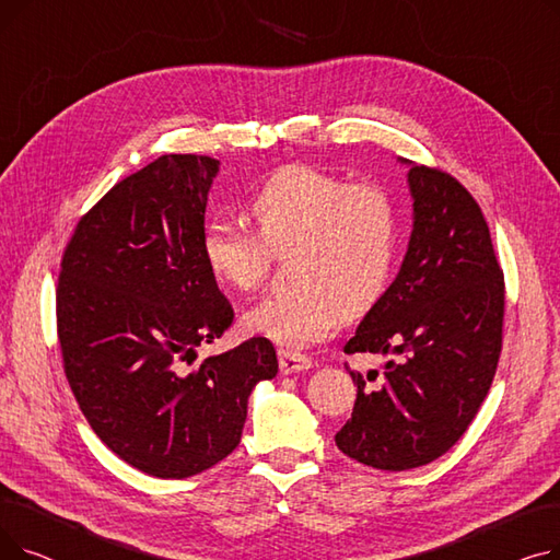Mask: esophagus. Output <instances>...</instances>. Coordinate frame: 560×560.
<instances>
[{"mask_svg":"<svg viewBox=\"0 0 560 560\" xmlns=\"http://www.w3.org/2000/svg\"><path fill=\"white\" fill-rule=\"evenodd\" d=\"M279 368L283 374H295L311 370V361L302 354H292V351H279Z\"/></svg>","mask_w":560,"mask_h":560,"instance_id":"obj_1","label":"esophagus"}]
</instances>
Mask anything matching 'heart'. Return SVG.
Segmentation results:
<instances>
[{"instance_id": "obj_1", "label": "heart", "mask_w": 560, "mask_h": 560, "mask_svg": "<svg viewBox=\"0 0 560 560\" xmlns=\"http://www.w3.org/2000/svg\"><path fill=\"white\" fill-rule=\"evenodd\" d=\"M254 233L231 224L201 231V258L211 277L252 292L268 277L272 254L290 256V288L243 315V329L285 349H304L334 336L347 315L370 311L393 277L399 213L376 184L292 163L272 172L247 203Z\"/></svg>"}]
</instances>
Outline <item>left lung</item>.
I'll use <instances>...</instances> for the list:
<instances>
[{"label": "left lung", "instance_id": "left-lung-1", "mask_svg": "<svg viewBox=\"0 0 560 560\" xmlns=\"http://www.w3.org/2000/svg\"><path fill=\"white\" fill-rule=\"evenodd\" d=\"M408 165L413 231L401 268L365 313L345 354L399 357L378 372H349L351 418L342 454L376 469L420 467L450 452L490 390L502 351L504 275L486 218L454 176Z\"/></svg>", "mask_w": 560, "mask_h": 560}]
</instances>
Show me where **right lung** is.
Masks as SVG:
<instances>
[{
	"label": "right lung",
	"mask_w": 560,
	"mask_h": 560,
	"mask_svg": "<svg viewBox=\"0 0 560 560\" xmlns=\"http://www.w3.org/2000/svg\"><path fill=\"white\" fill-rule=\"evenodd\" d=\"M220 161L163 154L115 184L77 229L56 288L70 388L102 443L140 472L186 479L241 443L268 338L199 361L233 319L199 241Z\"/></svg>",
	"instance_id": "add662e5"
}]
</instances>
